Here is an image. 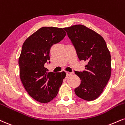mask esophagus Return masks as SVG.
Masks as SVG:
<instances>
[{
	"mask_svg": "<svg viewBox=\"0 0 125 125\" xmlns=\"http://www.w3.org/2000/svg\"><path fill=\"white\" fill-rule=\"evenodd\" d=\"M72 74V73H70V72H66V76H67V77L71 76Z\"/></svg>",
	"mask_w": 125,
	"mask_h": 125,
	"instance_id": "1",
	"label": "esophagus"
}]
</instances>
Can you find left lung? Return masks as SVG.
Wrapping results in <instances>:
<instances>
[{"label":"left lung","mask_w":125,"mask_h":125,"mask_svg":"<svg viewBox=\"0 0 125 125\" xmlns=\"http://www.w3.org/2000/svg\"><path fill=\"white\" fill-rule=\"evenodd\" d=\"M80 61L87 62L83 72L75 71L81 80L74 89L76 95L86 101L97 99L103 92L111 74V57L103 37L83 25L64 28Z\"/></svg>","instance_id":"left-lung-1"}]
</instances>
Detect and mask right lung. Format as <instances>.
I'll use <instances>...</instances> for the list:
<instances>
[{
  "label": "right lung",
  "instance_id": "1",
  "mask_svg": "<svg viewBox=\"0 0 125 125\" xmlns=\"http://www.w3.org/2000/svg\"><path fill=\"white\" fill-rule=\"evenodd\" d=\"M66 35L62 28L43 27L22 45L19 59L20 77L28 94L41 103H49L56 97L66 77L64 72H48L45 67L50 59L51 48Z\"/></svg>",
  "mask_w": 125,
  "mask_h": 125
}]
</instances>
